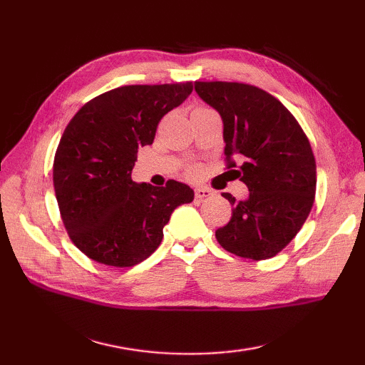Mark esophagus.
<instances>
[{
    "mask_svg": "<svg viewBox=\"0 0 365 365\" xmlns=\"http://www.w3.org/2000/svg\"><path fill=\"white\" fill-rule=\"evenodd\" d=\"M195 195H196V199H204V197L213 196V191L208 190V188H204V187H199V188H196Z\"/></svg>",
    "mask_w": 365,
    "mask_h": 365,
    "instance_id": "1",
    "label": "esophagus"
}]
</instances>
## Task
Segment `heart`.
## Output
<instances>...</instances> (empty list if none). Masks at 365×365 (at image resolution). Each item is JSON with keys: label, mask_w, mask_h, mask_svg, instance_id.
<instances>
[{"label": "heart", "mask_w": 365, "mask_h": 365, "mask_svg": "<svg viewBox=\"0 0 365 365\" xmlns=\"http://www.w3.org/2000/svg\"><path fill=\"white\" fill-rule=\"evenodd\" d=\"M196 110H207V108H202V106H199V108H196ZM196 110H195V111H196Z\"/></svg>", "instance_id": "heart-1"}]
</instances>
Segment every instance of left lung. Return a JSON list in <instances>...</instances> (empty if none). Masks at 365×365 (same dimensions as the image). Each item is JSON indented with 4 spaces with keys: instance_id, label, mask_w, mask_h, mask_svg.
Instances as JSON below:
<instances>
[{
    "instance_id": "left-lung-1",
    "label": "left lung",
    "mask_w": 365,
    "mask_h": 365,
    "mask_svg": "<svg viewBox=\"0 0 365 365\" xmlns=\"http://www.w3.org/2000/svg\"><path fill=\"white\" fill-rule=\"evenodd\" d=\"M195 89L222 119L227 173L250 190L245 200L222 192L234 208L230 221L216 230V240L240 257H274L298 234L314 205L311 143L293 114L263 89L227 81H196Z\"/></svg>"
}]
</instances>
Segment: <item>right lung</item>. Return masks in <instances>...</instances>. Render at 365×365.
Wrapping results in <instances>:
<instances>
[{"label": "right lung", "mask_w": 365, "mask_h": 365, "mask_svg": "<svg viewBox=\"0 0 365 365\" xmlns=\"http://www.w3.org/2000/svg\"><path fill=\"white\" fill-rule=\"evenodd\" d=\"M192 83L133 84L92 98L68 122L53 163V185L67 234L89 259L138 265L157 250L163 227L195 191L131 180L139 147L153 143L163 115L182 105Z\"/></svg>", "instance_id": "right-lung-1"}]
</instances>
